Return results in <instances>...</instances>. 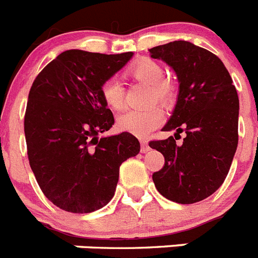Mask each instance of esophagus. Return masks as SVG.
Returning a JSON list of instances; mask_svg holds the SVG:
<instances>
[{"label":"esophagus","instance_id":"1","mask_svg":"<svg viewBox=\"0 0 258 258\" xmlns=\"http://www.w3.org/2000/svg\"><path fill=\"white\" fill-rule=\"evenodd\" d=\"M140 144H142V147H140V152H142V153L148 152V151H149L148 142H147L146 139H142V140H140Z\"/></svg>","mask_w":258,"mask_h":258}]
</instances>
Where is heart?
<instances>
[{
    "label": "heart",
    "mask_w": 258,
    "mask_h": 258,
    "mask_svg": "<svg viewBox=\"0 0 258 258\" xmlns=\"http://www.w3.org/2000/svg\"><path fill=\"white\" fill-rule=\"evenodd\" d=\"M128 73L136 81L149 86V103L157 102L161 105H169L174 98V89L170 82L164 80L165 72L159 62L148 59L142 60L131 67ZM101 94L107 107L111 110H118L123 106L124 89L122 82L115 77L103 82L101 86ZM161 122L162 112L156 107L146 110H127L116 119L119 128L136 136H147L156 127H159Z\"/></svg>",
    "instance_id": "b5f03b06"
}]
</instances>
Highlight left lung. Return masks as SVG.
<instances>
[{
    "label": "left lung",
    "mask_w": 258,
    "mask_h": 258,
    "mask_svg": "<svg viewBox=\"0 0 258 258\" xmlns=\"http://www.w3.org/2000/svg\"><path fill=\"white\" fill-rule=\"evenodd\" d=\"M149 55L166 62L179 84L176 106L162 131L176 130L174 137L186 134L182 145L173 136L149 143L165 157L153 182L169 201L199 202L219 189L232 164L239 142L237 92L222 60L192 43L157 45Z\"/></svg>",
    "instance_id": "left-lung-1"
}]
</instances>
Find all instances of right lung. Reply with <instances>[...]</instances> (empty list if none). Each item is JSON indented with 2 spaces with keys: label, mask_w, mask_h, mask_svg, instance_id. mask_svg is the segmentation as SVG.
Returning a JSON list of instances; mask_svg holds the SVG:
<instances>
[{
  "label": "right lung",
  "mask_w": 258,
  "mask_h": 258,
  "mask_svg": "<svg viewBox=\"0 0 258 258\" xmlns=\"http://www.w3.org/2000/svg\"><path fill=\"white\" fill-rule=\"evenodd\" d=\"M133 56L69 49L30 89L25 115L30 166L44 196L68 213L106 206L115 192L119 166L140 152L133 134L99 138L114 124L101 86Z\"/></svg>",
  "instance_id": "1"
}]
</instances>
